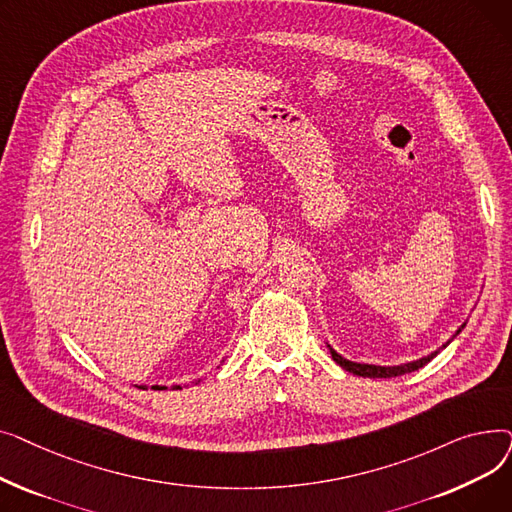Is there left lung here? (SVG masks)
<instances>
[{
    "instance_id": "obj_1",
    "label": "left lung",
    "mask_w": 512,
    "mask_h": 512,
    "mask_svg": "<svg viewBox=\"0 0 512 512\" xmlns=\"http://www.w3.org/2000/svg\"><path fill=\"white\" fill-rule=\"evenodd\" d=\"M463 328H465V324L461 326V330H463ZM461 330H459V332H461ZM459 332H456V334H459ZM444 346H446V344H444ZM330 353H332V359H334L342 369L351 371V373H355V375H361V378H396V375H405V373H411V371L423 367L425 363H429V361H432V359L438 355V351H436V353L427 355V357H423V359H419V361H413V363L394 365V367H380V365H365V363H353V361H348V359L340 357V355L334 351V348H330Z\"/></svg>"
}]
</instances>
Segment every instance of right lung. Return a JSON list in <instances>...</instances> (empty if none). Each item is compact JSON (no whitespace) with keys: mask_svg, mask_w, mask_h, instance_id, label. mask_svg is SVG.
I'll use <instances>...</instances> for the list:
<instances>
[{"mask_svg":"<svg viewBox=\"0 0 512 512\" xmlns=\"http://www.w3.org/2000/svg\"><path fill=\"white\" fill-rule=\"evenodd\" d=\"M141 388H143V386H141ZM143 390H145V388H143ZM176 390H180V386H176Z\"/></svg>","mask_w":512,"mask_h":512,"instance_id":"add662e5","label":"right lung"}]
</instances>
